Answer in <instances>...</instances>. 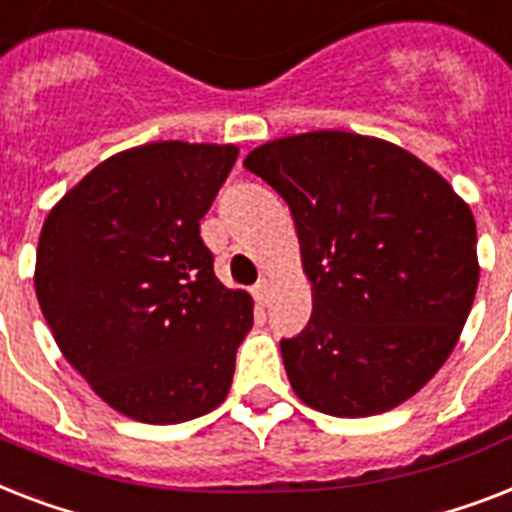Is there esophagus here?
<instances>
[{
	"label": "esophagus",
	"mask_w": 512,
	"mask_h": 512,
	"mask_svg": "<svg viewBox=\"0 0 512 512\" xmlns=\"http://www.w3.org/2000/svg\"><path fill=\"white\" fill-rule=\"evenodd\" d=\"M269 293H272V282H269V280H261L259 285L253 288V298H256L259 304H267Z\"/></svg>",
	"instance_id": "1"
}]
</instances>
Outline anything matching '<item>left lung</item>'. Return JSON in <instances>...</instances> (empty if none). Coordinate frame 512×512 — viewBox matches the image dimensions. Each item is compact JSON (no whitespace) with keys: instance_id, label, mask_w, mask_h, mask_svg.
Wrapping results in <instances>:
<instances>
[{"instance_id":"left-lung-1","label":"left lung","mask_w":512,"mask_h":512,"mask_svg":"<svg viewBox=\"0 0 512 512\" xmlns=\"http://www.w3.org/2000/svg\"><path fill=\"white\" fill-rule=\"evenodd\" d=\"M243 166L288 203L312 280V320L280 341L298 399L370 418L418 394L476 298L468 203L404 147L335 129L267 142Z\"/></svg>"}]
</instances>
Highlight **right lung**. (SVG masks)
Masks as SVG:
<instances>
[{
	"label": "right lung",
	"mask_w": 512,
	"mask_h": 512,
	"mask_svg": "<svg viewBox=\"0 0 512 512\" xmlns=\"http://www.w3.org/2000/svg\"><path fill=\"white\" fill-rule=\"evenodd\" d=\"M235 145L150 142L110 155L44 219L36 298L57 346L102 402L150 425L216 410L253 325L224 288L200 219Z\"/></svg>",
	"instance_id": "1"
}]
</instances>
